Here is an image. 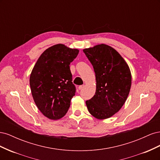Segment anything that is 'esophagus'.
Segmentation results:
<instances>
[{
  "label": "esophagus",
  "mask_w": 160,
  "mask_h": 160,
  "mask_svg": "<svg viewBox=\"0 0 160 160\" xmlns=\"http://www.w3.org/2000/svg\"><path fill=\"white\" fill-rule=\"evenodd\" d=\"M84 88H85V85H79L78 88H79V90H82Z\"/></svg>",
  "instance_id": "esophagus-1"
}]
</instances>
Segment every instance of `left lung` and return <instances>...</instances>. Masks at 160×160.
<instances>
[{
	"label": "left lung",
	"mask_w": 160,
	"mask_h": 160,
	"mask_svg": "<svg viewBox=\"0 0 160 160\" xmlns=\"http://www.w3.org/2000/svg\"><path fill=\"white\" fill-rule=\"evenodd\" d=\"M93 67L96 78L95 95L86 101L89 112L98 119L111 118L126 101L132 85L127 62L113 48L105 44L83 49Z\"/></svg>",
	"instance_id": "1"
}]
</instances>
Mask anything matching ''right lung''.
I'll list each match as a JSON object with an SVG mask.
<instances>
[{
    "label": "right lung",
    "mask_w": 160,
    "mask_h": 160,
    "mask_svg": "<svg viewBox=\"0 0 160 160\" xmlns=\"http://www.w3.org/2000/svg\"><path fill=\"white\" fill-rule=\"evenodd\" d=\"M79 50L62 44L48 48L38 58L30 75V87L38 109L50 119L67 113L75 93L69 65Z\"/></svg>",
    "instance_id": "add662e5"
}]
</instances>
